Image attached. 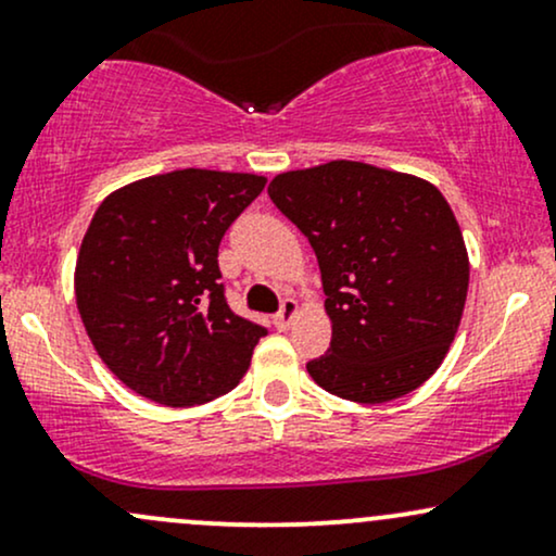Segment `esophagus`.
Masks as SVG:
<instances>
[{"instance_id":"obj_1","label":"esophagus","mask_w":556,"mask_h":556,"mask_svg":"<svg viewBox=\"0 0 556 556\" xmlns=\"http://www.w3.org/2000/svg\"><path fill=\"white\" fill-rule=\"evenodd\" d=\"M295 316H298V303L287 298L282 308H279V314L274 316V324H277V329H290V324L295 321Z\"/></svg>"}]
</instances>
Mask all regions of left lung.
Segmentation results:
<instances>
[{"label": "left lung", "instance_id": "1", "mask_svg": "<svg viewBox=\"0 0 556 556\" xmlns=\"http://www.w3.org/2000/svg\"><path fill=\"white\" fill-rule=\"evenodd\" d=\"M269 198L321 269L331 344L305 366L311 379L363 405L424 384L468 298V251L446 198L416 175L344 159L282 172Z\"/></svg>", "mask_w": 556, "mask_h": 556}]
</instances>
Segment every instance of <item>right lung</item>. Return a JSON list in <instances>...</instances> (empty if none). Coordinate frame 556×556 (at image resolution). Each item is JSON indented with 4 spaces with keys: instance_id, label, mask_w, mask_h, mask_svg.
<instances>
[{
    "instance_id": "add662e5",
    "label": "right lung",
    "mask_w": 556,
    "mask_h": 556,
    "mask_svg": "<svg viewBox=\"0 0 556 556\" xmlns=\"http://www.w3.org/2000/svg\"><path fill=\"white\" fill-rule=\"evenodd\" d=\"M266 177L177 169L114 190L75 264V300L96 353L140 397L193 407L227 394L264 327L232 314L219 242Z\"/></svg>"
}]
</instances>
